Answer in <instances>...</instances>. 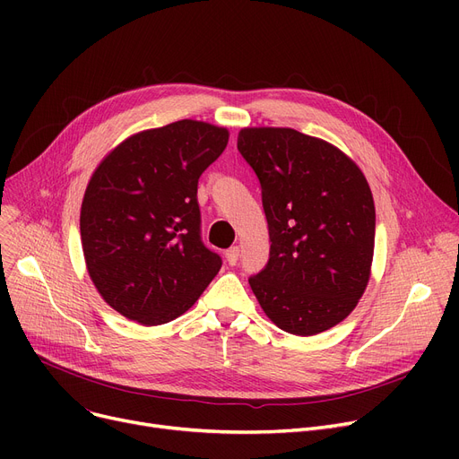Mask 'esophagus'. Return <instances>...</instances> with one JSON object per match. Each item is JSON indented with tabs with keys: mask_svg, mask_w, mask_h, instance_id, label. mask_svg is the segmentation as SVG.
Masks as SVG:
<instances>
[{
	"mask_svg": "<svg viewBox=\"0 0 459 459\" xmlns=\"http://www.w3.org/2000/svg\"><path fill=\"white\" fill-rule=\"evenodd\" d=\"M238 256H239V247H238V246H232V247L227 249V253H225V258H227V262L230 264V266H234V264L238 262Z\"/></svg>",
	"mask_w": 459,
	"mask_h": 459,
	"instance_id": "1",
	"label": "esophagus"
}]
</instances>
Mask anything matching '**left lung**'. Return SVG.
I'll return each instance as SVG.
<instances>
[{
  "instance_id": "8db88e82",
  "label": "left lung",
  "mask_w": 459,
  "mask_h": 459,
  "mask_svg": "<svg viewBox=\"0 0 459 459\" xmlns=\"http://www.w3.org/2000/svg\"><path fill=\"white\" fill-rule=\"evenodd\" d=\"M238 151L262 187L270 260L249 279L266 316L310 336L341 324L370 279L376 208L363 171L292 128H244Z\"/></svg>"
}]
</instances>
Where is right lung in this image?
Instances as JSON below:
<instances>
[{
	"label": "right lung",
	"mask_w": 459,
	"mask_h": 459,
	"mask_svg": "<svg viewBox=\"0 0 459 459\" xmlns=\"http://www.w3.org/2000/svg\"><path fill=\"white\" fill-rule=\"evenodd\" d=\"M227 143V128L184 118L130 135L94 169L80 215L83 256L125 318L171 322L221 270L201 239L197 184Z\"/></svg>",
	"instance_id": "obj_1"
}]
</instances>
